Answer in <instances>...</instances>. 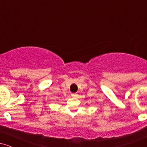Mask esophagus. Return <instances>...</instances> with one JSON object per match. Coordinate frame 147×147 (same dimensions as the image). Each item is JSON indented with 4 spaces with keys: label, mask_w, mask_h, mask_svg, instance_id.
Instances as JSON below:
<instances>
[{
    "label": "esophagus",
    "mask_w": 147,
    "mask_h": 147,
    "mask_svg": "<svg viewBox=\"0 0 147 147\" xmlns=\"http://www.w3.org/2000/svg\"><path fill=\"white\" fill-rule=\"evenodd\" d=\"M71 96L72 97H77V94L76 93H72V94H71Z\"/></svg>",
    "instance_id": "1"
}]
</instances>
